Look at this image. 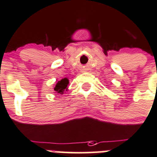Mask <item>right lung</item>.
I'll use <instances>...</instances> for the list:
<instances>
[{"label": "right lung", "instance_id": "1", "mask_svg": "<svg viewBox=\"0 0 157 157\" xmlns=\"http://www.w3.org/2000/svg\"><path fill=\"white\" fill-rule=\"evenodd\" d=\"M68 84H69V80L67 78L62 79V80L57 82L55 87H54V90L57 94H63L64 91L67 90Z\"/></svg>", "mask_w": 157, "mask_h": 157}]
</instances>
